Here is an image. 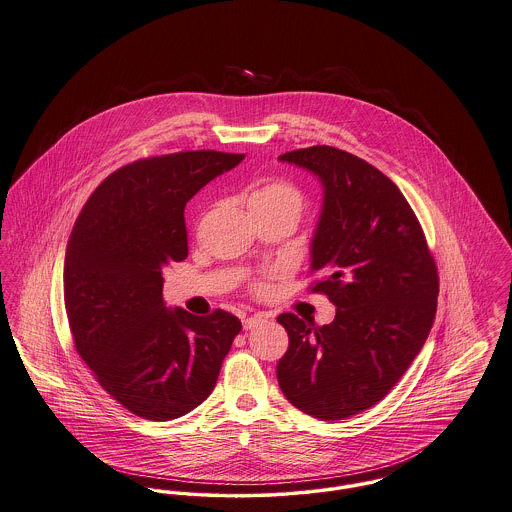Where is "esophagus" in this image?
<instances>
[{
  "mask_svg": "<svg viewBox=\"0 0 512 512\" xmlns=\"http://www.w3.org/2000/svg\"><path fill=\"white\" fill-rule=\"evenodd\" d=\"M262 323H266L264 315H252L242 321V326H244V330H252V328H258Z\"/></svg>",
  "mask_w": 512,
  "mask_h": 512,
  "instance_id": "esophagus-1",
  "label": "esophagus"
}]
</instances>
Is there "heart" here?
<instances>
[{
    "label": "heart",
    "mask_w": 512,
    "mask_h": 512,
    "mask_svg": "<svg viewBox=\"0 0 512 512\" xmlns=\"http://www.w3.org/2000/svg\"><path fill=\"white\" fill-rule=\"evenodd\" d=\"M248 209L250 211H279L293 215L299 219L303 211V197L297 187L287 182H270L248 195ZM266 285L258 283V291H264Z\"/></svg>",
    "instance_id": "obj_1"
}]
</instances>
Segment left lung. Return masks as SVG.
I'll return each instance as SVG.
<instances>
[{
  "instance_id": "8db88e82",
  "label": "left lung",
  "mask_w": 512,
  "mask_h": 512,
  "mask_svg": "<svg viewBox=\"0 0 512 512\" xmlns=\"http://www.w3.org/2000/svg\"><path fill=\"white\" fill-rule=\"evenodd\" d=\"M279 160L323 186L311 240V272L321 279L313 291L336 307L325 326L279 315L289 336L279 387L315 419H348L381 401L424 346L436 315V264L399 187L366 160L325 144Z\"/></svg>"
}]
</instances>
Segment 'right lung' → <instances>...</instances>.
<instances>
[{
    "label": "right lung",
    "mask_w": 512,
    "mask_h": 512,
    "mask_svg": "<svg viewBox=\"0 0 512 512\" xmlns=\"http://www.w3.org/2000/svg\"><path fill=\"white\" fill-rule=\"evenodd\" d=\"M244 154L193 150L133 162L97 187L64 256L74 344L99 385L148 420L184 417L215 389L240 321L166 307L162 268L187 256L186 203Z\"/></svg>",
    "instance_id": "add662e5"
}]
</instances>
